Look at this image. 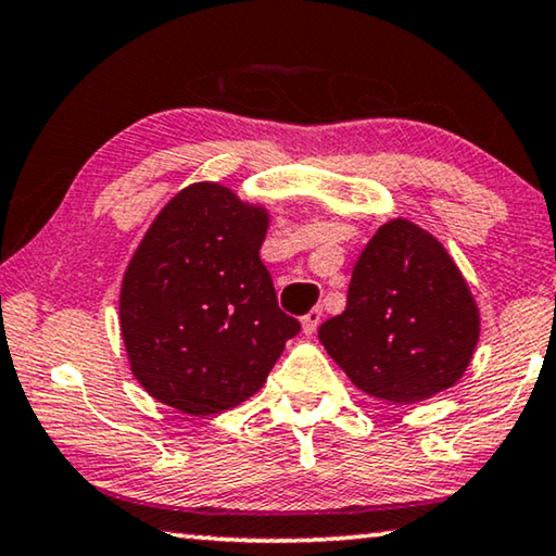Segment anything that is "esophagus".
I'll use <instances>...</instances> for the list:
<instances>
[{
  "label": "esophagus",
  "instance_id": "1",
  "mask_svg": "<svg viewBox=\"0 0 556 556\" xmlns=\"http://www.w3.org/2000/svg\"><path fill=\"white\" fill-rule=\"evenodd\" d=\"M320 318H323V311L320 307H313V311H307L305 315H303V332L305 336H313L315 330H318V326H320Z\"/></svg>",
  "mask_w": 556,
  "mask_h": 556
}]
</instances>
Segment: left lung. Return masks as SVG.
Returning a JSON list of instances; mask_svg holds the SVG:
<instances>
[{
	"mask_svg": "<svg viewBox=\"0 0 556 556\" xmlns=\"http://www.w3.org/2000/svg\"><path fill=\"white\" fill-rule=\"evenodd\" d=\"M318 338L367 395L409 405L463 378L480 313L438 238L397 218L365 245L345 311L323 323Z\"/></svg>",
	"mask_w": 556,
	"mask_h": 556,
	"instance_id": "left-lung-1",
	"label": "left lung"
}]
</instances>
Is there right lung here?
Instances as JSON below:
<instances>
[{
    "label": "right lung",
    "mask_w": 556,
    "mask_h": 556,
    "mask_svg": "<svg viewBox=\"0 0 556 556\" xmlns=\"http://www.w3.org/2000/svg\"><path fill=\"white\" fill-rule=\"evenodd\" d=\"M266 230L263 208L193 184L143 236L118 313L131 372L159 403L186 415L236 407L298 336L261 261Z\"/></svg>",
    "instance_id": "obj_1"
}]
</instances>
